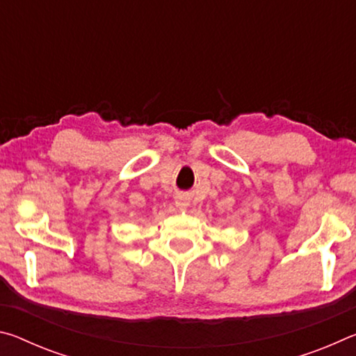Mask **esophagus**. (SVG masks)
<instances>
[{
    "mask_svg": "<svg viewBox=\"0 0 356 356\" xmlns=\"http://www.w3.org/2000/svg\"><path fill=\"white\" fill-rule=\"evenodd\" d=\"M176 204H177L179 207H185V206H188V202H186V200H185V197H182V196L179 197V200L176 201Z\"/></svg>",
    "mask_w": 356,
    "mask_h": 356,
    "instance_id": "obj_1",
    "label": "esophagus"
}]
</instances>
